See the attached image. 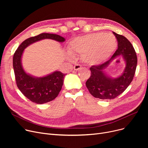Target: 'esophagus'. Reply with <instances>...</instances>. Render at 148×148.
I'll list each match as a JSON object with an SVG mask.
<instances>
[{
	"label": "esophagus",
	"mask_w": 148,
	"mask_h": 148,
	"mask_svg": "<svg viewBox=\"0 0 148 148\" xmlns=\"http://www.w3.org/2000/svg\"><path fill=\"white\" fill-rule=\"evenodd\" d=\"M81 68H82V66L80 65H79V64H76L74 66V69L75 70V71H77V70H79V69H80Z\"/></svg>",
	"instance_id": "34e87169"
}]
</instances>
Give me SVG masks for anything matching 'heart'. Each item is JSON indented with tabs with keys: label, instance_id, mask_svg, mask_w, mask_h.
I'll return each instance as SVG.
<instances>
[{
	"label": "heart",
	"instance_id": "obj_1",
	"mask_svg": "<svg viewBox=\"0 0 148 148\" xmlns=\"http://www.w3.org/2000/svg\"><path fill=\"white\" fill-rule=\"evenodd\" d=\"M117 46L114 36L109 34H92L77 37L69 42L68 51L82 54V59L90 65H96L109 58ZM68 58H71L68 56Z\"/></svg>",
	"mask_w": 148,
	"mask_h": 148
}]
</instances>
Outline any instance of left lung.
Here are the masks:
<instances>
[{"label": "left lung", "instance_id": "obj_1", "mask_svg": "<svg viewBox=\"0 0 148 148\" xmlns=\"http://www.w3.org/2000/svg\"><path fill=\"white\" fill-rule=\"evenodd\" d=\"M113 33L117 39L118 49L109 60L90 68L91 74L86 82L90 94L101 99H114L121 94L133 80L137 67V54L131 43L125 36ZM119 56L122 57L126 62L124 73L116 79L108 77L103 73V69L113 59Z\"/></svg>", "mask_w": 148, "mask_h": 148}]
</instances>
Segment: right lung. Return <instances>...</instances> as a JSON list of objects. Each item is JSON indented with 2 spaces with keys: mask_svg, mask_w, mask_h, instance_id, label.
<instances>
[{
  "mask_svg": "<svg viewBox=\"0 0 148 148\" xmlns=\"http://www.w3.org/2000/svg\"><path fill=\"white\" fill-rule=\"evenodd\" d=\"M43 39H51L62 42L65 38L56 34L42 33L23 41L14 54L13 68L18 88L27 98L36 104H44L55 99L61 90L66 74L55 71L37 78L25 73L21 65V56L28 45Z\"/></svg>",
  "mask_w": 148,
  "mask_h": 148,
  "instance_id": "right-lung-1",
  "label": "right lung"
}]
</instances>
